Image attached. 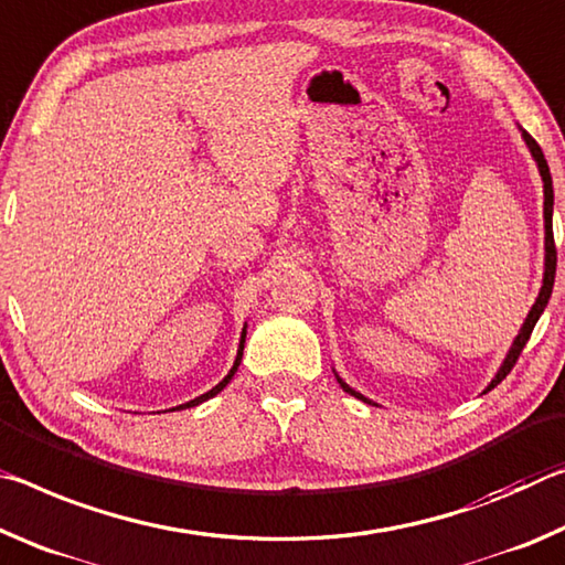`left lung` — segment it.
Listing matches in <instances>:
<instances>
[{"label": "left lung", "mask_w": 565, "mask_h": 565, "mask_svg": "<svg viewBox=\"0 0 565 565\" xmlns=\"http://www.w3.org/2000/svg\"><path fill=\"white\" fill-rule=\"evenodd\" d=\"M523 140H525V145H529V150H531V154L535 157V162H539V170H541V178H543V198H545V200H543V217H545V273H543V288H541V292H539V300H535V305L531 308L529 318H525L521 332H518V338L513 340L511 353L505 355L503 365H501V370H498V375L493 377L491 385H488V391H491V387H495L498 383H501L503 377H505L508 373H511L513 365L518 363V358H521L525 343H529V338H531V332H533V328H535V322H539L541 312L545 310V305H548V298H551V292H553V280H556V263H558V255H556V243H553V180H551V170H548V162H545V157H543L541 145L535 142L529 132H523ZM338 383L343 385L345 393L360 397V401H363V403H370L367 397L355 393L353 387L345 385L343 381H340V377H338ZM488 391H486V393H488Z\"/></svg>", "instance_id": "1"}]
</instances>
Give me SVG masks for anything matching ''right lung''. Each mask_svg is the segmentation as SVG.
Returning <instances> with one entry per match:
<instances>
[{"label":"right lung","mask_w":565,"mask_h":565,"mask_svg":"<svg viewBox=\"0 0 565 565\" xmlns=\"http://www.w3.org/2000/svg\"><path fill=\"white\" fill-rule=\"evenodd\" d=\"M243 348H245V332H243V338H239V350H237V358H235V365H233V370H230V373L222 377V381L212 387L210 393H205V395H200V397H195V401H190V403H184V405H180V408H192V405H200L202 401H207V397H212V395H217L222 387H225L230 381H233V375H235V370H237V365H239V360H243Z\"/></svg>","instance_id":"add662e5"}]
</instances>
